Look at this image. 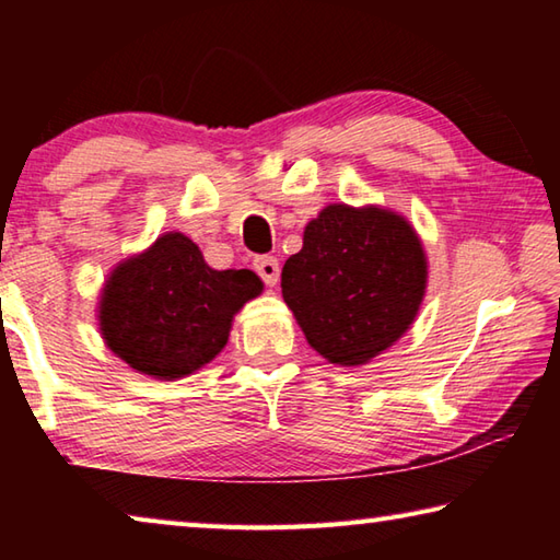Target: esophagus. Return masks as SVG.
<instances>
[{"label": "esophagus", "mask_w": 560, "mask_h": 560, "mask_svg": "<svg viewBox=\"0 0 560 560\" xmlns=\"http://www.w3.org/2000/svg\"><path fill=\"white\" fill-rule=\"evenodd\" d=\"M254 269L264 279L267 287H277L279 283V261L277 257H257L254 259Z\"/></svg>", "instance_id": "1"}]
</instances>
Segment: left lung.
Instances as JSON below:
<instances>
[{"label": "left lung", "mask_w": 560, "mask_h": 560, "mask_svg": "<svg viewBox=\"0 0 560 560\" xmlns=\"http://www.w3.org/2000/svg\"><path fill=\"white\" fill-rule=\"evenodd\" d=\"M428 254L400 212L326 205L287 259L281 293L308 346L328 363L358 368L395 346L428 291Z\"/></svg>", "instance_id": "8db88e82"}]
</instances>
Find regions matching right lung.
Returning <instances> with one entry per match:
<instances>
[{"mask_svg": "<svg viewBox=\"0 0 560 560\" xmlns=\"http://www.w3.org/2000/svg\"><path fill=\"white\" fill-rule=\"evenodd\" d=\"M261 291L254 271H217L189 236L165 232L110 269L98 293V330L136 373L179 381L222 353L234 316Z\"/></svg>", "mask_w": 560, "mask_h": 560, "instance_id": "right-lung-1", "label": "right lung"}]
</instances>
